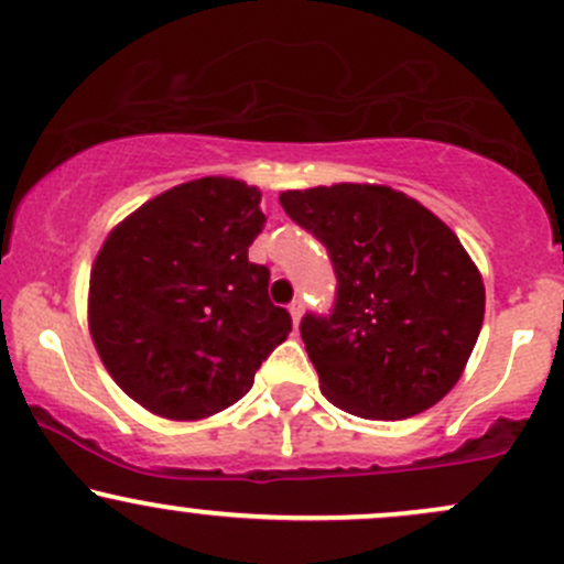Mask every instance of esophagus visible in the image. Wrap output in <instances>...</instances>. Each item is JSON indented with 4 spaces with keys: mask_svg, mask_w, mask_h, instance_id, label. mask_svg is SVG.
I'll return each instance as SVG.
<instances>
[{
    "mask_svg": "<svg viewBox=\"0 0 564 564\" xmlns=\"http://www.w3.org/2000/svg\"><path fill=\"white\" fill-rule=\"evenodd\" d=\"M301 314H304V301H301V299H295L293 304H290V317H293V323H295V325H299Z\"/></svg>",
    "mask_w": 564,
    "mask_h": 564,
    "instance_id": "obj_1",
    "label": "esophagus"
}]
</instances>
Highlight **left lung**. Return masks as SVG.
Instances as JSON below:
<instances>
[{
  "instance_id": "8db88e82",
  "label": "left lung",
  "mask_w": 564,
  "mask_h": 564,
  "mask_svg": "<svg viewBox=\"0 0 564 564\" xmlns=\"http://www.w3.org/2000/svg\"><path fill=\"white\" fill-rule=\"evenodd\" d=\"M280 204L328 250L330 314L308 312L301 338L333 405L405 420L457 384L484 323V282L433 212L384 185L288 191Z\"/></svg>"
}]
</instances>
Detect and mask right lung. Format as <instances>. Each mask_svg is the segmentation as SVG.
I'll use <instances>...</instances> for the list:
<instances>
[{
	"instance_id": "1",
	"label": "right lung",
	"mask_w": 564,
	"mask_h": 564,
	"mask_svg": "<svg viewBox=\"0 0 564 564\" xmlns=\"http://www.w3.org/2000/svg\"><path fill=\"white\" fill-rule=\"evenodd\" d=\"M260 191L202 177L161 193L107 236L90 271L88 323L120 390L166 420H204L250 392L293 330L247 250Z\"/></svg>"
}]
</instances>
